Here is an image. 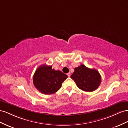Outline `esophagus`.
Here are the masks:
<instances>
[{"mask_svg":"<svg viewBox=\"0 0 128 128\" xmlns=\"http://www.w3.org/2000/svg\"><path fill=\"white\" fill-rule=\"evenodd\" d=\"M67 75L68 76H71L70 73H68V74H67Z\"/></svg>","mask_w":128,"mask_h":128,"instance_id":"34e87169","label":"esophagus"}]
</instances>
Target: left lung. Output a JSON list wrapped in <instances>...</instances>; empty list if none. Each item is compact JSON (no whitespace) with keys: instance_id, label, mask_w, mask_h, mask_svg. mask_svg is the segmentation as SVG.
<instances>
[{"instance_id":"left-lung-1","label":"left lung","mask_w":128,"mask_h":128,"mask_svg":"<svg viewBox=\"0 0 128 128\" xmlns=\"http://www.w3.org/2000/svg\"><path fill=\"white\" fill-rule=\"evenodd\" d=\"M78 88L85 92H93L96 90L101 82V76L96 69L87 68L84 65L74 68L71 76Z\"/></svg>"}]
</instances>
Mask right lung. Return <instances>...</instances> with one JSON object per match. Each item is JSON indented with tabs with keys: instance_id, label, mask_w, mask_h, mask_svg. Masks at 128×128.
<instances>
[{
	"instance_id": "right-lung-1",
	"label": "right lung",
	"mask_w": 128,
	"mask_h": 128,
	"mask_svg": "<svg viewBox=\"0 0 128 128\" xmlns=\"http://www.w3.org/2000/svg\"><path fill=\"white\" fill-rule=\"evenodd\" d=\"M68 76L60 70L56 71L52 66L44 64L39 66L33 76V84L40 92L52 94L57 92Z\"/></svg>"
}]
</instances>
